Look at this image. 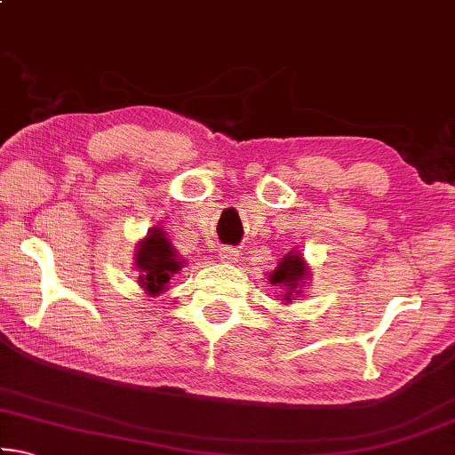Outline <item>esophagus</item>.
<instances>
[{
  "label": "esophagus",
  "mask_w": 455,
  "mask_h": 455,
  "mask_svg": "<svg viewBox=\"0 0 455 455\" xmlns=\"http://www.w3.org/2000/svg\"><path fill=\"white\" fill-rule=\"evenodd\" d=\"M219 257H220L222 263H236V260H238V251L233 249V246H220Z\"/></svg>",
  "instance_id": "1"
}]
</instances>
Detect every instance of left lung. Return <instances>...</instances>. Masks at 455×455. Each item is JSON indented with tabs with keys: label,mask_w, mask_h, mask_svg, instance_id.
<instances>
[{
	"label": "left lung",
	"mask_w": 455,
	"mask_h": 455,
	"mask_svg": "<svg viewBox=\"0 0 455 455\" xmlns=\"http://www.w3.org/2000/svg\"><path fill=\"white\" fill-rule=\"evenodd\" d=\"M307 279H309V267H307L301 252L297 251H291L289 255H284L275 271L268 275L271 284L284 289L283 303H292V299L301 295Z\"/></svg>",
	"instance_id": "left-lung-1"
}]
</instances>
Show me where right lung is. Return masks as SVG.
Returning a JSON list of instances; mask_svg holds the SVG:
<instances>
[{"mask_svg":"<svg viewBox=\"0 0 455 455\" xmlns=\"http://www.w3.org/2000/svg\"><path fill=\"white\" fill-rule=\"evenodd\" d=\"M134 259L138 271H140L138 283L152 297L166 291L171 276L179 273L184 265V259H179L172 243L168 241L166 233L160 227L150 228L146 238L138 243Z\"/></svg>","mask_w":455,"mask_h":455,"instance_id":"1","label":"right lung"}]
</instances>
